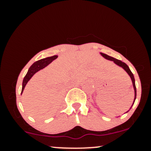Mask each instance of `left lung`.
<instances>
[{"mask_svg":"<svg viewBox=\"0 0 151 151\" xmlns=\"http://www.w3.org/2000/svg\"><path fill=\"white\" fill-rule=\"evenodd\" d=\"M100 55H101L104 58L106 59V60H110V61H113L114 64H116V65L117 66H119V67H121V68H122L123 70L125 71L126 73L129 74V76L130 78H131V81H132L133 87V89H134V99H133V104H132V106H131V107H132L133 105V104H134V102H135V100H136V84H135L134 76H133V74L132 72H131V71L130 70L129 66L126 65V63H124V62H121V60H117V59H115V58H112V57L109 56V55H106V54L100 52ZM131 108H130V109H131ZM130 109H129V110H130ZM129 111H126V113L129 112ZM117 117H119V116H117Z\"/></svg>","mask_w":151,"mask_h":151,"instance_id":"1","label":"left lung"}]
</instances>
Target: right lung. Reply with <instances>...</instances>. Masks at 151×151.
Masks as SVG:
<instances>
[{"mask_svg":"<svg viewBox=\"0 0 151 151\" xmlns=\"http://www.w3.org/2000/svg\"><path fill=\"white\" fill-rule=\"evenodd\" d=\"M58 58V55H54V56L49 57V58H46L42 59V60H38V61L35 62V63H33L31 65V67L29 68L28 71H27V74H26L25 77H24L23 81H22L21 94L23 92V90L25 89L27 83L30 81V79L32 77V76H33L35 73H37V72H39L40 70L45 68L47 66L49 65L52 62L54 61L55 60H56Z\"/></svg>","mask_w":151,"mask_h":151,"instance_id":"right-lung-1","label":"right lung"}]
</instances>
